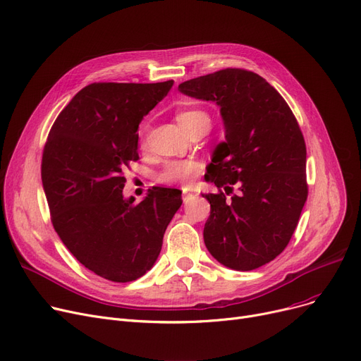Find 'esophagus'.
Here are the masks:
<instances>
[{
    "instance_id": "1",
    "label": "esophagus",
    "mask_w": 361,
    "mask_h": 361,
    "mask_svg": "<svg viewBox=\"0 0 361 361\" xmlns=\"http://www.w3.org/2000/svg\"><path fill=\"white\" fill-rule=\"evenodd\" d=\"M192 197H195V193L193 192H187V190H183V202L187 203L188 200H190Z\"/></svg>"
}]
</instances>
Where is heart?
Wrapping results in <instances>:
<instances>
[{"label": "heart", "mask_w": 361, "mask_h": 361, "mask_svg": "<svg viewBox=\"0 0 361 361\" xmlns=\"http://www.w3.org/2000/svg\"><path fill=\"white\" fill-rule=\"evenodd\" d=\"M178 124L188 131L192 127L199 124L211 126V118L204 111L200 109H181L177 112ZM146 127L142 128L145 135ZM202 165L196 159H173L165 162L162 169L158 173V181L164 184H187L190 183L200 171Z\"/></svg>", "instance_id": "1"}]
</instances>
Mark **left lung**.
<instances>
[{
  "label": "left lung",
  "instance_id": "1",
  "mask_svg": "<svg viewBox=\"0 0 361 361\" xmlns=\"http://www.w3.org/2000/svg\"><path fill=\"white\" fill-rule=\"evenodd\" d=\"M178 89L216 102L225 126V142L204 176L219 190L203 195L211 203L206 247L226 268H260L287 247L307 200L306 143L298 123L278 90L253 71L225 68ZM234 183L239 193L226 200Z\"/></svg>",
  "mask_w": 361,
  "mask_h": 361
}]
</instances>
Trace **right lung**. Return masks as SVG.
Here are the masks:
<instances>
[{
    "instance_id": "right-lung-1",
    "label": "right lung",
    "mask_w": 361,
    "mask_h": 361,
    "mask_svg": "<svg viewBox=\"0 0 361 361\" xmlns=\"http://www.w3.org/2000/svg\"><path fill=\"white\" fill-rule=\"evenodd\" d=\"M173 85H87L56 117L44 147L42 185L56 234L85 268L114 282L154 267L183 203L177 188L154 187L140 203L123 196V169L139 159V124Z\"/></svg>"
}]
</instances>
